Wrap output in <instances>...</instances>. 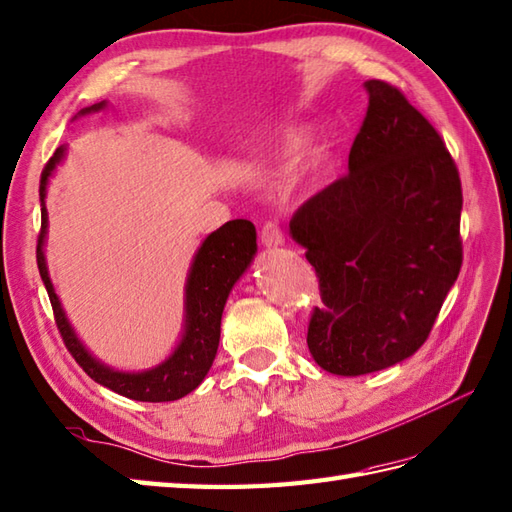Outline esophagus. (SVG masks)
<instances>
[{"label":"esophagus","mask_w":512,"mask_h":512,"mask_svg":"<svg viewBox=\"0 0 512 512\" xmlns=\"http://www.w3.org/2000/svg\"><path fill=\"white\" fill-rule=\"evenodd\" d=\"M261 244H264L266 248H277L283 244V233L279 229L277 222H268L264 224V229H261V235H259Z\"/></svg>","instance_id":"esophagus-1"}]
</instances>
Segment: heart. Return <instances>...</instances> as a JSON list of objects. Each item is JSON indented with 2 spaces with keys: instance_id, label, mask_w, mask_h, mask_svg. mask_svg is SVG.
<instances>
[{
  "instance_id": "1",
  "label": "heart",
  "mask_w": 512,
  "mask_h": 512,
  "mask_svg": "<svg viewBox=\"0 0 512 512\" xmlns=\"http://www.w3.org/2000/svg\"><path fill=\"white\" fill-rule=\"evenodd\" d=\"M312 144V130L305 128V126H296L292 128L288 135H285L283 144L279 148V163L283 170H292L296 163H299L307 148Z\"/></svg>"
}]
</instances>
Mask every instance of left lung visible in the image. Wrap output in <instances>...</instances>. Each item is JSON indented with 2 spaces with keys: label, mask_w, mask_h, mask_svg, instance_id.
I'll list each match as a JSON object with an SVG mask.
<instances>
[{
  "label": "left lung",
  "mask_w": 512,
  "mask_h": 512,
  "mask_svg": "<svg viewBox=\"0 0 512 512\" xmlns=\"http://www.w3.org/2000/svg\"><path fill=\"white\" fill-rule=\"evenodd\" d=\"M349 174L294 213L323 305L307 347L327 373L384 371L419 351L462 266V189L441 135L399 89L364 82Z\"/></svg>",
  "instance_id": "left-lung-1"
}]
</instances>
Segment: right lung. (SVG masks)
Instances as JSON below:
<instances>
[{"instance_id":"add662e5","label":"right lung","mask_w":512,"mask_h":512,"mask_svg":"<svg viewBox=\"0 0 512 512\" xmlns=\"http://www.w3.org/2000/svg\"><path fill=\"white\" fill-rule=\"evenodd\" d=\"M106 109V100L91 104L82 109L76 117ZM67 146L56 148L54 157L47 161L41 174V233L37 244V264L43 285L50 296L52 310L56 316V325L65 340V347L74 355L93 382L111 388L113 392L135 401H176L189 392L196 390L209 368L216 360L218 342H220V320L224 305H227L233 285L237 283L257 253V231L253 222L231 220L222 224L218 231L205 237L196 251L192 266L185 281V301H183V334L176 342L174 351L161 364L146 368V371H117V368L100 362L95 355L82 344L76 329L71 327L69 318L63 310L61 299L56 296L54 283L50 279L45 259V240H47V183L58 165L65 159Z\"/></svg>"}]
</instances>
